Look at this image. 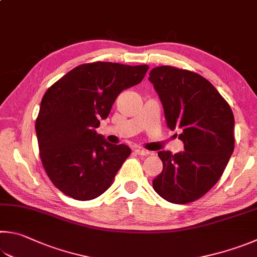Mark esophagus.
I'll list each match as a JSON object with an SVG mask.
<instances>
[{"label":"esophagus","instance_id":"obj_1","mask_svg":"<svg viewBox=\"0 0 257 257\" xmlns=\"http://www.w3.org/2000/svg\"><path fill=\"white\" fill-rule=\"evenodd\" d=\"M135 153H136L137 155H141V156H147L149 154V152L146 151V149H142V148L135 149Z\"/></svg>","mask_w":257,"mask_h":257}]
</instances>
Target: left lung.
Returning <instances> with one entry per match:
<instances>
[{
  "mask_svg": "<svg viewBox=\"0 0 257 257\" xmlns=\"http://www.w3.org/2000/svg\"><path fill=\"white\" fill-rule=\"evenodd\" d=\"M148 80L162 102L167 127L181 129L179 139L184 144V152H158L163 171L153 188L169 202H192L217 183L229 162L234 114L216 87L197 73L160 66Z\"/></svg>",
  "mask_w": 257,
  "mask_h": 257,
  "instance_id": "1",
  "label": "left lung"
}]
</instances>
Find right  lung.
Wrapping results in <instances>:
<instances>
[{
    "instance_id": "1",
    "label": "right lung",
    "mask_w": 257,
    "mask_h": 257,
    "mask_svg": "<svg viewBox=\"0 0 257 257\" xmlns=\"http://www.w3.org/2000/svg\"><path fill=\"white\" fill-rule=\"evenodd\" d=\"M147 65L83 64L53 84L41 100L36 133L44 169L56 188L80 201L112 184L132 149L96 133L125 88L139 84Z\"/></svg>"
}]
</instances>
